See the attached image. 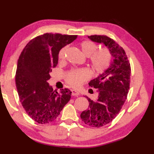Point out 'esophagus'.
Listing matches in <instances>:
<instances>
[{
  "label": "esophagus",
  "mask_w": 154,
  "mask_h": 154,
  "mask_svg": "<svg viewBox=\"0 0 154 154\" xmlns=\"http://www.w3.org/2000/svg\"><path fill=\"white\" fill-rule=\"evenodd\" d=\"M71 93H72V96H79V92L77 91H75V90H73V89L71 90Z\"/></svg>",
  "instance_id": "1"
}]
</instances>
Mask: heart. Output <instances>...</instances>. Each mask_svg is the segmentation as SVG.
I'll list each match as a JSON object with an SVG mask.
<instances>
[{
	"instance_id": "obj_1",
	"label": "heart",
	"mask_w": 154,
	"mask_h": 154,
	"mask_svg": "<svg viewBox=\"0 0 154 154\" xmlns=\"http://www.w3.org/2000/svg\"><path fill=\"white\" fill-rule=\"evenodd\" d=\"M79 47L84 55L88 56L91 66L96 73H102L107 70L111 64L112 55L107 47L98 49V45L91 40H84L80 42ZM68 47H63L58 51V57L60 60L66 58ZM91 73L86 68L75 69L66 75V82L74 88H79L89 79Z\"/></svg>"
}]
</instances>
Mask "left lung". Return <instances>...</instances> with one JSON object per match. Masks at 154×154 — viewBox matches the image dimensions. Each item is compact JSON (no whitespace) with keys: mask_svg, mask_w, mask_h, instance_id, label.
Returning <instances> with one entry per match:
<instances>
[{"mask_svg":"<svg viewBox=\"0 0 154 154\" xmlns=\"http://www.w3.org/2000/svg\"><path fill=\"white\" fill-rule=\"evenodd\" d=\"M94 42L103 43L113 56V63L103 74L88 83L97 89V100L88 98V109L82 112V119L93 128H100L111 122L119 113L127 98L131 83V64L124 49L113 39L104 35L88 37Z\"/></svg>","mask_w":154,"mask_h":154,"instance_id":"obj_1","label":"left lung"}]
</instances>
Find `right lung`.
<instances>
[{
	"instance_id": "add662e5",
	"label": "right lung",
	"mask_w": 154,
	"mask_h": 154,
	"mask_svg": "<svg viewBox=\"0 0 154 154\" xmlns=\"http://www.w3.org/2000/svg\"><path fill=\"white\" fill-rule=\"evenodd\" d=\"M77 35L47 33L34 38L21 51L17 63L15 84L19 98L28 115L45 124L54 121L71 98V91L63 88L53 91L47 80L49 72L58 63L60 49Z\"/></svg>"
}]
</instances>
